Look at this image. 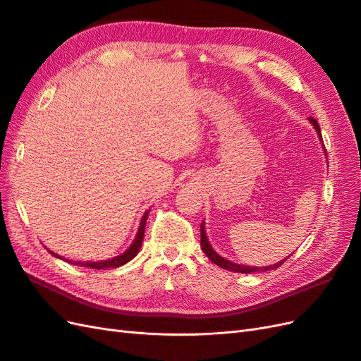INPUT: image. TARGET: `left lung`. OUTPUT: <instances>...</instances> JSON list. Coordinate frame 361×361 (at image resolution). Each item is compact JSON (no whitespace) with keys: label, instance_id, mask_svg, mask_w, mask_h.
<instances>
[{"label":"left lung","instance_id":"8db88e82","mask_svg":"<svg viewBox=\"0 0 361 361\" xmlns=\"http://www.w3.org/2000/svg\"><path fill=\"white\" fill-rule=\"evenodd\" d=\"M309 120H310V123L313 125V128L316 129V133H318L319 138H322V135H321V128H319L318 122H316V120H314L313 117H309ZM203 224H204V223H202V226H200V245H202L203 253H204L207 257H209V260H212L215 265L221 267V268H224V269L233 271V272H241V274H250V272L276 269V268H279L280 265H283V262H285V260L288 259V257H286V259H283V260L277 262V264H274V265H269V267H245V265L233 264V262H231V260H227V259L221 257L220 255L216 253L215 250H212V247H211L209 241H207V236H206V231H204V226H203Z\"/></svg>","mask_w":361,"mask_h":361}]
</instances>
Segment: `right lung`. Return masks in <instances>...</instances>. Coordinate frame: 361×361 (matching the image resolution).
I'll use <instances>...</instances> for the list:
<instances>
[{
    "label": "right lung",
    "mask_w": 361,
    "mask_h": 361,
    "mask_svg": "<svg viewBox=\"0 0 361 361\" xmlns=\"http://www.w3.org/2000/svg\"><path fill=\"white\" fill-rule=\"evenodd\" d=\"M147 215H149V211L143 215V218H141V223H140V227H138V232H137V236L134 239V243L130 244V247L125 251V253H122L120 256H116L113 259H108V260H101V262H72L69 259H64L59 255L54 253V251H49L51 255H54L59 259H64L66 262H71V264H75V265H81V267H87V268H93V269H105V268H118L122 267L125 264H128L129 260H133L137 253L141 248V244H143V238H145V227H146V220H147Z\"/></svg>",
    "instance_id": "add662e5"
}]
</instances>
